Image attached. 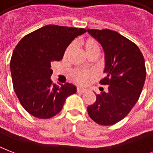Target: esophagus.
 Instances as JSON below:
<instances>
[{
	"instance_id": "obj_1",
	"label": "esophagus",
	"mask_w": 153,
	"mask_h": 153,
	"mask_svg": "<svg viewBox=\"0 0 153 153\" xmlns=\"http://www.w3.org/2000/svg\"><path fill=\"white\" fill-rule=\"evenodd\" d=\"M86 89L82 88V87H78L77 88V92L78 93H84V92H86Z\"/></svg>"
}]
</instances>
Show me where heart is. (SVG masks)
Segmentation results:
<instances>
[{
  "label": "heart",
  "mask_w": 153,
  "mask_h": 153,
  "mask_svg": "<svg viewBox=\"0 0 153 153\" xmlns=\"http://www.w3.org/2000/svg\"><path fill=\"white\" fill-rule=\"evenodd\" d=\"M83 44L87 54H90V53L94 52V51H100V46H99V44L95 39H91V38L86 39L84 40ZM74 43H71L68 45V47H67L64 52V57H67V55H69L70 52L71 51V50L74 48ZM94 74V71H92V70L79 68V69L74 70L72 75H73V78L77 82H79V83H86L89 81V79L93 76Z\"/></svg>",
  "instance_id": "1"
}]
</instances>
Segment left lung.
<instances>
[{
    "instance_id": "8db88e82",
    "label": "left lung",
    "mask_w": 153,
    "mask_h": 153,
    "mask_svg": "<svg viewBox=\"0 0 153 153\" xmlns=\"http://www.w3.org/2000/svg\"><path fill=\"white\" fill-rule=\"evenodd\" d=\"M105 51V76L100 80L108 86L96 94L87 107L90 117L101 126H111L127 116L139 99L146 78L145 59L133 42L109 29H88Z\"/></svg>"
}]
</instances>
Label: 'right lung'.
<instances>
[{
	"label": "right lung",
	"instance_id": "right-lung-1",
	"mask_svg": "<svg viewBox=\"0 0 153 153\" xmlns=\"http://www.w3.org/2000/svg\"><path fill=\"white\" fill-rule=\"evenodd\" d=\"M86 32L85 28L46 25L26 35L16 46L10 61L13 88L28 114L51 118L59 113L66 98L76 92L73 84H53L51 64L62 59L72 40Z\"/></svg>",
	"mask_w": 153,
	"mask_h": 153
}]
</instances>
